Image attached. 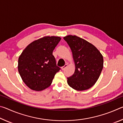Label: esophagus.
<instances>
[{
	"label": "esophagus",
	"instance_id": "34e87169",
	"mask_svg": "<svg viewBox=\"0 0 123 123\" xmlns=\"http://www.w3.org/2000/svg\"><path fill=\"white\" fill-rule=\"evenodd\" d=\"M67 64H65V65H64V66H63V67H62V68H61V69H62V70H64L66 69V68H67Z\"/></svg>",
	"mask_w": 123,
	"mask_h": 123
}]
</instances>
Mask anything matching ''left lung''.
Wrapping results in <instances>:
<instances>
[{"label":"left lung","mask_w":123,"mask_h":123,"mask_svg":"<svg viewBox=\"0 0 123 123\" xmlns=\"http://www.w3.org/2000/svg\"><path fill=\"white\" fill-rule=\"evenodd\" d=\"M63 39L72 50L75 66L74 74L67 78L68 84L77 91L90 88L103 70V55L96 47L80 37L68 35Z\"/></svg>","instance_id":"obj_1"}]
</instances>
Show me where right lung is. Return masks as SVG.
Masks as SVG:
<instances>
[{
    "label": "right lung",
    "instance_id": "1",
    "mask_svg": "<svg viewBox=\"0 0 123 123\" xmlns=\"http://www.w3.org/2000/svg\"><path fill=\"white\" fill-rule=\"evenodd\" d=\"M61 38L45 36L31 43L18 59V72L23 82L32 90L41 91L51 85L61 68L53 51Z\"/></svg>",
    "mask_w": 123,
    "mask_h": 123
}]
</instances>
